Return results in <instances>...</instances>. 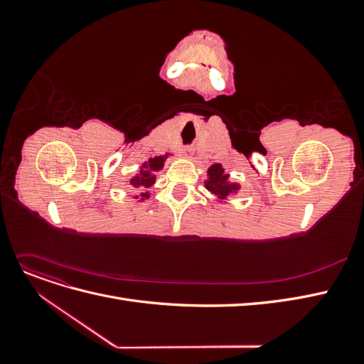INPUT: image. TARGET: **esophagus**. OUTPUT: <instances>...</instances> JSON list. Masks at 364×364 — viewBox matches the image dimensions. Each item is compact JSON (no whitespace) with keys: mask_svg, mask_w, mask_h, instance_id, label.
Wrapping results in <instances>:
<instances>
[{"mask_svg":"<svg viewBox=\"0 0 364 364\" xmlns=\"http://www.w3.org/2000/svg\"><path fill=\"white\" fill-rule=\"evenodd\" d=\"M186 155H193V149H186Z\"/></svg>","mask_w":364,"mask_h":364,"instance_id":"obj_1","label":"esophagus"}]
</instances>
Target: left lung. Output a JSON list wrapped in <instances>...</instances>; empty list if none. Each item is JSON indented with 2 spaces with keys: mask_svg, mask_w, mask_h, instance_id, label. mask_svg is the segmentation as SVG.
I'll return each instance as SVG.
<instances>
[{
  "mask_svg": "<svg viewBox=\"0 0 364 364\" xmlns=\"http://www.w3.org/2000/svg\"><path fill=\"white\" fill-rule=\"evenodd\" d=\"M208 191L215 194L220 200H225L230 194L240 190L238 183L229 182V174L225 173L222 164H214L208 168V181L205 182Z\"/></svg>",
  "mask_w": 364,
  "mask_h": 364,
  "instance_id": "1",
  "label": "left lung"
}]
</instances>
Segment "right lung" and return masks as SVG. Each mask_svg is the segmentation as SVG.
Wrapping results in <instances>:
<instances>
[{"label": "right lung", "instance_id": "add662e5", "mask_svg": "<svg viewBox=\"0 0 364 364\" xmlns=\"http://www.w3.org/2000/svg\"><path fill=\"white\" fill-rule=\"evenodd\" d=\"M167 156L168 155L155 156V158H150L147 162L142 164L139 173L130 179V185L135 186V188H149V186H151L156 181V176L153 173L162 170L164 162H165V159H167ZM138 197L139 196H136V199H138ZM149 197H150L149 193H141V200L149 199Z\"/></svg>", "mask_w": 364, "mask_h": 364}]
</instances>
